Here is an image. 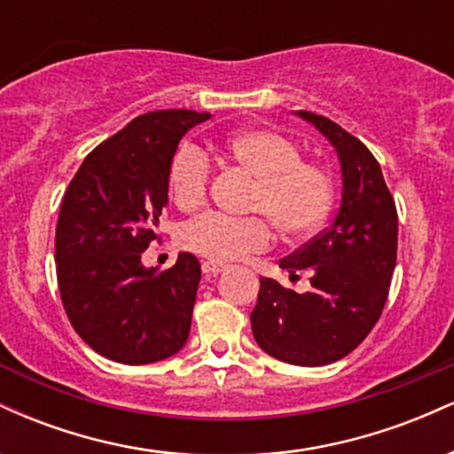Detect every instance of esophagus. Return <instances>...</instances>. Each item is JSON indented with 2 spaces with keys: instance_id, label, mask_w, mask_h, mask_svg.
Segmentation results:
<instances>
[{
  "instance_id": "34e87169",
  "label": "esophagus",
  "mask_w": 454,
  "mask_h": 454,
  "mask_svg": "<svg viewBox=\"0 0 454 454\" xmlns=\"http://www.w3.org/2000/svg\"><path fill=\"white\" fill-rule=\"evenodd\" d=\"M226 270V264L222 262H211V260H207V262H202V273L207 275V278H213V275H220Z\"/></svg>"
}]
</instances>
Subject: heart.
I'll list each match as a JSON object with an SVG mask.
<instances>
[{"label": "heart", "mask_w": 454, "mask_h": 454, "mask_svg": "<svg viewBox=\"0 0 454 454\" xmlns=\"http://www.w3.org/2000/svg\"><path fill=\"white\" fill-rule=\"evenodd\" d=\"M223 153L256 179L247 209L267 215L281 237L305 239L325 223L333 179L325 166L303 160L294 140L273 129H245L223 143ZM211 181L213 166L205 151L192 145L176 149L168 166V192L181 211L200 209ZM266 218L205 213L181 228L179 243L211 262H231L269 247L273 231Z\"/></svg>", "instance_id": "b5f03b06"}]
</instances>
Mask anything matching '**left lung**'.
<instances>
[{"label":"left lung","mask_w":454,"mask_h":454,"mask_svg":"<svg viewBox=\"0 0 454 454\" xmlns=\"http://www.w3.org/2000/svg\"><path fill=\"white\" fill-rule=\"evenodd\" d=\"M337 149L343 173L335 220L279 262L309 278L307 293L260 278L252 311L258 346L290 364L320 367L348 356L372 333L397 262V207L378 160L356 137L322 114L299 111Z\"/></svg>","instance_id":"8db88e82"}]
</instances>
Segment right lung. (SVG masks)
<instances>
[{
    "label": "right lung",
    "instance_id": "right-lung-1",
    "mask_svg": "<svg viewBox=\"0 0 454 454\" xmlns=\"http://www.w3.org/2000/svg\"><path fill=\"white\" fill-rule=\"evenodd\" d=\"M209 113L170 108L132 119L87 155L61 200L55 262L61 303L81 340L123 364L173 356L187 341L200 264L179 254L155 273L140 264L168 200V166Z\"/></svg>",
    "mask_w": 454,
    "mask_h": 454
}]
</instances>
